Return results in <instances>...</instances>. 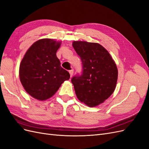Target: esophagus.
I'll return each instance as SVG.
<instances>
[{
  "label": "esophagus",
  "instance_id": "esophagus-1",
  "mask_svg": "<svg viewBox=\"0 0 149 149\" xmlns=\"http://www.w3.org/2000/svg\"><path fill=\"white\" fill-rule=\"evenodd\" d=\"M69 73H70V76L71 77L72 76H73V70H70L69 71Z\"/></svg>",
  "mask_w": 149,
  "mask_h": 149
}]
</instances>
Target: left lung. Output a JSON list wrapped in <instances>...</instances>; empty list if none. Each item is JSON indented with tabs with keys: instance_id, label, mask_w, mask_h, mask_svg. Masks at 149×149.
I'll return each mask as SVG.
<instances>
[{
	"instance_id": "1",
	"label": "left lung",
	"mask_w": 149,
	"mask_h": 149,
	"mask_svg": "<svg viewBox=\"0 0 149 149\" xmlns=\"http://www.w3.org/2000/svg\"><path fill=\"white\" fill-rule=\"evenodd\" d=\"M73 47L82 62L81 74L71 78L79 100L89 107L102 103L113 93L118 71L110 54L99 43L77 41Z\"/></svg>"
}]
</instances>
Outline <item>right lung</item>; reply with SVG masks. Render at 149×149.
<instances>
[{
    "mask_svg": "<svg viewBox=\"0 0 149 149\" xmlns=\"http://www.w3.org/2000/svg\"><path fill=\"white\" fill-rule=\"evenodd\" d=\"M60 44L52 39L39 40L30 47L21 61L22 84L30 96L38 100L51 97L70 78L56 55Z\"/></svg>",
    "mask_w": 149,
    "mask_h": 149,
    "instance_id": "1",
    "label": "right lung"
}]
</instances>
